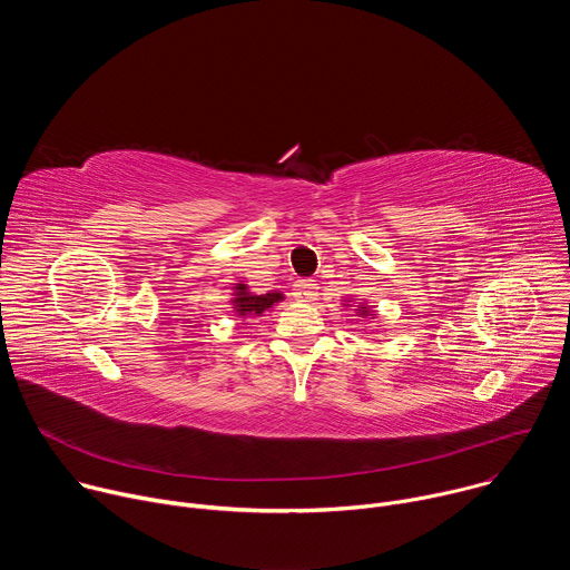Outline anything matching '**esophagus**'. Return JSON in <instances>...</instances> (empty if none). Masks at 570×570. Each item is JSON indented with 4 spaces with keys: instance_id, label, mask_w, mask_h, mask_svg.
Returning <instances> with one entry per match:
<instances>
[{
    "instance_id": "34e87169",
    "label": "esophagus",
    "mask_w": 570,
    "mask_h": 570,
    "mask_svg": "<svg viewBox=\"0 0 570 570\" xmlns=\"http://www.w3.org/2000/svg\"><path fill=\"white\" fill-rule=\"evenodd\" d=\"M293 297L299 302H313L317 297V284L313 279H299L293 288Z\"/></svg>"
}]
</instances>
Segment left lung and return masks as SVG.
<instances>
[{
	"mask_svg": "<svg viewBox=\"0 0 570 570\" xmlns=\"http://www.w3.org/2000/svg\"><path fill=\"white\" fill-rule=\"evenodd\" d=\"M365 313H367V311H365V308H363V315H365Z\"/></svg>",
	"mask_w": 570,
	"mask_h": 570,
	"instance_id": "8db88e82",
	"label": "left lung"
}]
</instances>
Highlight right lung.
<instances>
[{"label":"right lung","mask_w":570,"mask_h":570,"mask_svg":"<svg viewBox=\"0 0 570 570\" xmlns=\"http://www.w3.org/2000/svg\"><path fill=\"white\" fill-rule=\"evenodd\" d=\"M279 299H282V293L253 295V293H248L246 284H236V297L232 302L240 317H255V315H262L266 308H271Z\"/></svg>","instance_id":"add662e5"}]
</instances>
